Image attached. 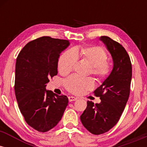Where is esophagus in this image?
Masks as SVG:
<instances>
[{"mask_svg":"<svg viewBox=\"0 0 147 147\" xmlns=\"http://www.w3.org/2000/svg\"><path fill=\"white\" fill-rule=\"evenodd\" d=\"M68 99H69V102H73V101L77 100V98L75 97H73V96H70V97H68Z\"/></svg>","mask_w":147,"mask_h":147,"instance_id":"esophagus-1","label":"esophagus"}]
</instances>
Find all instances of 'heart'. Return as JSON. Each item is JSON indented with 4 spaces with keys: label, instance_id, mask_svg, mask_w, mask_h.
Masks as SVG:
<instances>
[{
    "label": "heart",
    "instance_id": "b5f03b06",
    "mask_svg": "<svg viewBox=\"0 0 147 147\" xmlns=\"http://www.w3.org/2000/svg\"><path fill=\"white\" fill-rule=\"evenodd\" d=\"M78 57H81L90 66V72L97 79L106 78L111 71V65L107 61L108 55L104 48L99 46L75 48L67 50L60 57L58 63L59 71L67 74L73 70ZM69 92L77 95L90 90L94 84L90 78H82L72 75L64 82Z\"/></svg>",
    "mask_w": 147,
    "mask_h": 147
}]
</instances>
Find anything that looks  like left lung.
Instances as JSON below:
<instances>
[{
  "label": "left lung",
  "instance_id": "1",
  "mask_svg": "<svg viewBox=\"0 0 147 147\" xmlns=\"http://www.w3.org/2000/svg\"><path fill=\"white\" fill-rule=\"evenodd\" d=\"M99 39L112 56L113 68L94 91L101 102L95 104L88 101L86 109L80 116L84 127L94 135L107 132L119 121L129 99L132 77L131 59L124 47L109 36H102Z\"/></svg>",
  "mask_w": 147,
  "mask_h": 147
}]
</instances>
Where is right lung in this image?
Segmentation results:
<instances>
[{"label": "right lung", "mask_w": 147, "mask_h": 147, "mask_svg": "<svg viewBox=\"0 0 147 147\" xmlns=\"http://www.w3.org/2000/svg\"><path fill=\"white\" fill-rule=\"evenodd\" d=\"M69 45L68 40L42 36L27 43L16 59L14 90L18 108L27 124L39 132L55 127L68 106L66 96L45 87L57 75L60 53Z\"/></svg>", "instance_id": "add662e5"}]
</instances>
